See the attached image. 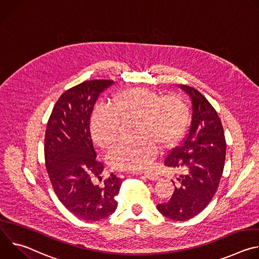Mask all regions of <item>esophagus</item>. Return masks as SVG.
I'll return each mask as SVG.
<instances>
[{"mask_svg": "<svg viewBox=\"0 0 259 259\" xmlns=\"http://www.w3.org/2000/svg\"><path fill=\"white\" fill-rule=\"evenodd\" d=\"M143 175H144L147 179L153 180V181H157V180H159V179H160V176H159L157 173H155V172H151V171H146V172H144V173H143Z\"/></svg>", "mask_w": 259, "mask_h": 259, "instance_id": "1", "label": "esophagus"}]
</instances>
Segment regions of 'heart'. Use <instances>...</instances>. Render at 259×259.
<instances>
[{
    "label": "heart",
    "mask_w": 259,
    "mask_h": 259,
    "mask_svg": "<svg viewBox=\"0 0 259 259\" xmlns=\"http://www.w3.org/2000/svg\"><path fill=\"white\" fill-rule=\"evenodd\" d=\"M136 117V139L120 141L108 154V163L115 169L137 171L149 167L157 157L160 143H176L187 129L190 119L188 104L171 94L162 96L145 87H133L115 93L109 107L98 105L90 118L94 142L109 149L118 140L121 121Z\"/></svg>",
    "instance_id": "obj_1"
}]
</instances>
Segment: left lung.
Masks as SVG:
<instances>
[{
  "label": "left lung",
  "instance_id": "8db88e82",
  "mask_svg": "<svg viewBox=\"0 0 259 259\" xmlns=\"http://www.w3.org/2000/svg\"><path fill=\"white\" fill-rule=\"evenodd\" d=\"M192 99V122L187 137L165 160L181 168L169 201L158 204L164 216L183 221L202 212L214 197L224 172L227 143L223 124L214 107L197 89L178 85Z\"/></svg>",
  "mask_w": 259,
  "mask_h": 259
}]
</instances>
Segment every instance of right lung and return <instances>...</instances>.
<instances>
[{"label":"right lung","instance_id":"add662e5","mask_svg":"<svg viewBox=\"0 0 259 259\" xmlns=\"http://www.w3.org/2000/svg\"><path fill=\"white\" fill-rule=\"evenodd\" d=\"M114 83L93 80L65 91L55 103L45 133V164L53 190L73 215L97 221L113 214L118 206L122 179L114 173L98 187L93 183L103 165L96 160L90 118L101 92Z\"/></svg>","mask_w":259,"mask_h":259}]
</instances>
